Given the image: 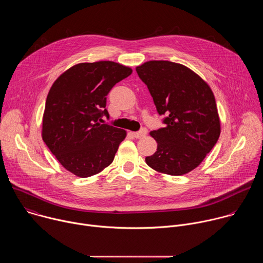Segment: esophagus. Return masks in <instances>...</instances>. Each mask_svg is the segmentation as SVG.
<instances>
[{"mask_svg": "<svg viewBox=\"0 0 263 263\" xmlns=\"http://www.w3.org/2000/svg\"><path fill=\"white\" fill-rule=\"evenodd\" d=\"M146 134H147V130H146L145 128L141 129V130L138 131V132H134V133H133V135H134L135 138H141V137L145 136Z\"/></svg>", "mask_w": 263, "mask_h": 263, "instance_id": "34e87169", "label": "esophagus"}]
</instances>
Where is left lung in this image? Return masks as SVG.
<instances>
[{
	"mask_svg": "<svg viewBox=\"0 0 263 263\" xmlns=\"http://www.w3.org/2000/svg\"><path fill=\"white\" fill-rule=\"evenodd\" d=\"M147 86L158 114L165 115L164 128L149 132L157 151L145 157L158 173L181 176L201 164L215 145L220 122L210 86L187 66L151 60L136 67Z\"/></svg>",
	"mask_w": 263,
	"mask_h": 263,
	"instance_id": "left-lung-1",
	"label": "left lung"
}]
</instances>
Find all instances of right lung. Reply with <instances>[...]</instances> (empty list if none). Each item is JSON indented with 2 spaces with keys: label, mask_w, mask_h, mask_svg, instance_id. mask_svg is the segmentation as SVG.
<instances>
[{
  "label": "right lung",
  "mask_w": 263,
  "mask_h": 263,
  "mask_svg": "<svg viewBox=\"0 0 263 263\" xmlns=\"http://www.w3.org/2000/svg\"><path fill=\"white\" fill-rule=\"evenodd\" d=\"M132 68L114 61L78 63L53 83L46 101L42 136L60 164L80 178L99 174L115 159L127 132L106 124V97Z\"/></svg>",
  "instance_id": "right-lung-1"
}]
</instances>
